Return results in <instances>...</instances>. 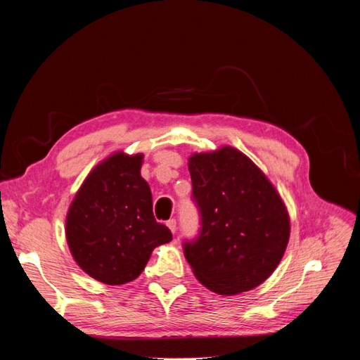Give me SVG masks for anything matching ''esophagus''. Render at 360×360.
Returning a JSON list of instances; mask_svg holds the SVG:
<instances>
[{
    "label": "esophagus",
    "instance_id": "34e87169",
    "mask_svg": "<svg viewBox=\"0 0 360 360\" xmlns=\"http://www.w3.org/2000/svg\"><path fill=\"white\" fill-rule=\"evenodd\" d=\"M167 226L169 228L171 233H176V231H177V222H176V219H169V221H167Z\"/></svg>",
    "mask_w": 360,
    "mask_h": 360
}]
</instances>
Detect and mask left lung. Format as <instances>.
<instances>
[{"label":"left lung","mask_w":360,"mask_h":360,"mask_svg":"<svg viewBox=\"0 0 360 360\" xmlns=\"http://www.w3.org/2000/svg\"><path fill=\"white\" fill-rule=\"evenodd\" d=\"M200 231L183 242L204 287L234 296L264 282L285 252L290 217L261 169L233 147L189 158Z\"/></svg>","instance_id":"left-lung-1"}]
</instances>
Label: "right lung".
Returning <instances> with one entry per match:
<instances>
[{
	"mask_svg": "<svg viewBox=\"0 0 360 360\" xmlns=\"http://www.w3.org/2000/svg\"><path fill=\"white\" fill-rule=\"evenodd\" d=\"M143 155L122 151L101 162L76 193L66 219L70 252L79 267L108 285L136 279L159 245L172 240L153 214Z\"/></svg>",
	"mask_w": 360,
	"mask_h": 360,
	"instance_id": "add662e5",
	"label": "right lung"
}]
</instances>
